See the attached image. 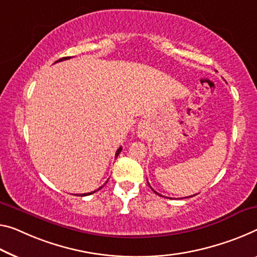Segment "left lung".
Wrapping results in <instances>:
<instances>
[{
	"label": "left lung",
	"instance_id": "left-lung-1",
	"mask_svg": "<svg viewBox=\"0 0 257 257\" xmlns=\"http://www.w3.org/2000/svg\"><path fill=\"white\" fill-rule=\"evenodd\" d=\"M147 183H148V180H147ZM148 185H149V183H148ZM149 187H151V188H152V186H151V185H149ZM152 189H153V188H152ZM153 191H154V189H153ZM154 192H155V193H156V194H159V193H157L156 191H154ZM159 195H160V194H159ZM195 195H196V194H195ZM161 196H162V195H161ZM192 196H194V195H192ZM192 196H187V197H192Z\"/></svg>",
	"mask_w": 257,
	"mask_h": 257
}]
</instances>
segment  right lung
Wrapping results in <instances>:
<instances>
[{"instance_id":"obj_1","label":"right lung","mask_w":257,"mask_h":257,"mask_svg":"<svg viewBox=\"0 0 257 257\" xmlns=\"http://www.w3.org/2000/svg\"><path fill=\"white\" fill-rule=\"evenodd\" d=\"M69 58H71V57H63V58H60V60L56 61V62H55V63H57V62H62V61H65V60H69ZM120 152H121V147L118 148V151L116 152V155H115V156L117 157L118 155H119ZM101 188H102V186H101L100 188H97L96 191H98V189H101ZM96 191H94V192H90V193H84V194H80V196H87V195H90V194H93V193H95Z\"/></svg>"}]
</instances>
